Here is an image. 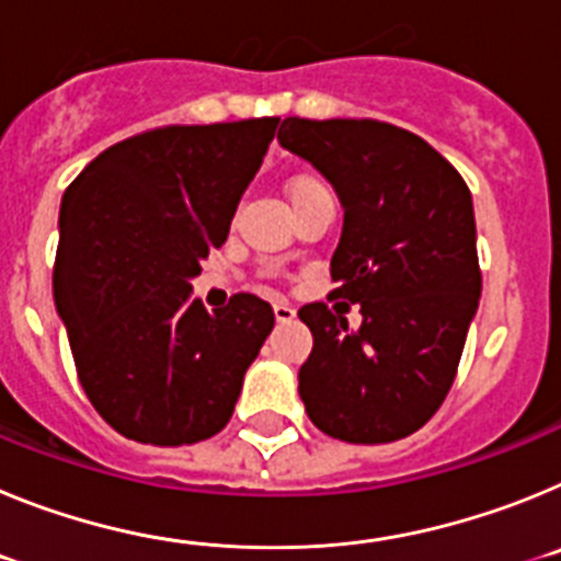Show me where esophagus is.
<instances>
[{
	"label": "esophagus",
	"instance_id": "1",
	"mask_svg": "<svg viewBox=\"0 0 561 561\" xmlns=\"http://www.w3.org/2000/svg\"><path fill=\"white\" fill-rule=\"evenodd\" d=\"M272 311H275L277 323H291V320H295V309H291L289 304H275Z\"/></svg>",
	"mask_w": 561,
	"mask_h": 561
}]
</instances>
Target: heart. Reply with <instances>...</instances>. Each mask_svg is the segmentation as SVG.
Segmentation results:
<instances>
[{
    "label": "heart",
    "mask_w": 561,
    "mask_h": 561,
    "mask_svg": "<svg viewBox=\"0 0 561 561\" xmlns=\"http://www.w3.org/2000/svg\"><path fill=\"white\" fill-rule=\"evenodd\" d=\"M284 191L289 205H297V202L309 199V196H314V193L329 191V185H325L317 173H291L289 180H286Z\"/></svg>",
    "instance_id": "obj_1"
}]
</instances>
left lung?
Listing matches in <instances>:
<instances>
[{
  "label": "left lung",
  "mask_w": 561,
  "mask_h": 561,
  "mask_svg": "<svg viewBox=\"0 0 561 561\" xmlns=\"http://www.w3.org/2000/svg\"><path fill=\"white\" fill-rule=\"evenodd\" d=\"M277 140L334 185L345 219L331 300L297 311L314 348L297 374L311 424L348 444H390L447 399L480 300L472 193L419 134L379 121L286 117Z\"/></svg>",
  "instance_id": "1"
}]
</instances>
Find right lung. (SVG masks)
Segmentation results:
<instances>
[{"label":"right lung","instance_id":"add662e5","mask_svg":"<svg viewBox=\"0 0 561 561\" xmlns=\"http://www.w3.org/2000/svg\"><path fill=\"white\" fill-rule=\"evenodd\" d=\"M277 123L153 128L106 148L64 193L56 311L92 408L126 438L196 444L236 410L275 314L244 291L210 314L191 280L227 241Z\"/></svg>","mask_w":561,"mask_h":561}]
</instances>
